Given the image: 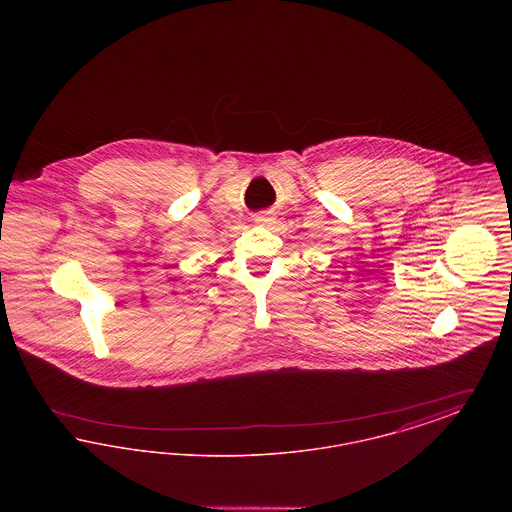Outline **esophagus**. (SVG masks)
<instances>
[{"mask_svg":"<svg viewBox=\"0 0 512 512\" xmlns=\"http://www.w3.org/2000/svg\"><path fill=\"white\" fill-rule=\"evenodd\" d=\"M274 220V217H272V211H263L257 219H255V222H259V224H270Z\"/></svg>","mask_w":512,"mask_h":512,"instance_id":"1","label":"esophagus"}]
</instances>
